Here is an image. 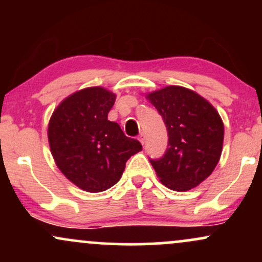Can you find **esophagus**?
<instances>
[{
    "label": "esophagus",
    "instance_id": "esophagus-1",
    "mask_svg": "<svg viewBox=\"0 0 262 262\" xmlns=\"http://www.w3.org/2000/svg\"><path fill=\"white\" fill-rule=\"evenodd\" d=\"M139 141L141 143V145H144V144H145V134H144V133H141V134H140V137H139Z\"/></svg>",
    "mask_w": 262,
    "mask_h": 262
}]
</instances>
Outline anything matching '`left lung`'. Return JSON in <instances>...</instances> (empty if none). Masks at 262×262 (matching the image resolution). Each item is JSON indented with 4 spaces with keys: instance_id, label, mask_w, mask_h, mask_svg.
Listing matches in <instances>:
<instances>
[{
    "instance_id": "1",
    "label": "left lung",
    "mask_w": 262,
    "mask_h": 262,
    "mask_svg": "<svg viewBox=\"0 0 262 262\" xmlns=\"http://www.w3.org/2000/svg\"><path fill=\"white\" fill-rule=\"evenodd\" d=\"M164 119L169 144L160 159H150L161 183L172 191L197 187L217 166L224 124L208 101L192 90L167 86L146 95Z\"/></svg>"
}]
</instances>
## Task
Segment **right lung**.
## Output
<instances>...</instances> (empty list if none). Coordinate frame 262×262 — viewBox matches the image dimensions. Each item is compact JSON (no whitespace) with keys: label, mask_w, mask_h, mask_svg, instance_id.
<instances>
[{"label":"right lung","mask_w":262,"mask_h":262,"mask_svg":"<svg viewBox=\"0 0 262 262\" xmlns=\"http://www.w3.org/2000/svg\"><path fill=\"white\" fill-rule=\"evenodd\" d=\"M116 95L87 87L66 97L54 111L48 139L56 166L86 192H102L121 180L125 162L141 144L108 121Z\"/></svg>","instance_id":"obj_1"}]
</instances>
